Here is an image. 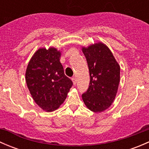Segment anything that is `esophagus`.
<instances>
[{
	"mask_svg": "<svg viewBox=\"0 0 149 149\" xmlns=\"http://www.w3.org/2000/svg\"><path fill=\"white\" fill-rule=\"evenodd\" d=\"M71 79H72V81H73V84H74V85H76V77H73Z\"/></svg>",
	"mask_w": 149,
	"mask_h": 149,
	"instance_id": "1",
	"label": "esophagus"
}]
</instances>
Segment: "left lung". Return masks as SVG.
Masks as SVG:
<instances>
[{
	"mask_svg": "<svg viewBox=\"0 0 149 149\" xmlns=\"http://www.w3.org/2000/svg\"><path fill=\"white\" fill-rule=\"evenodd\" d=\"M90 74L89 86L82 99L86 107L102 112L115 100L120 84V67L113 54L102 42L82 47Z\"/></svg>",
	"mask_w": 149,
	"mask_h": 149,
	"instance_id": "obj_1",
	"label": "left lung"
}]
</instances>
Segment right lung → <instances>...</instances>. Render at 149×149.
I'll return each mask as SVG.
<instances>
[{
	"label": "right lung",
	"mask_w": 149,
	"mask_h": 149,
	"mask_svg": "<svg viewBox=\"0 0 149 149\" xmlns=\"http://www.w3.org/2000/svg\"><path fill=\"white\" fill-rule=\"evenodd\" d=\"M57 48L37 49L29 62L26 82L35 103L46 112L60 107L67 97L73 82L64 73Z\"/></svg>",
	"instance_id": "right-lung-1"
}]
</instances>
